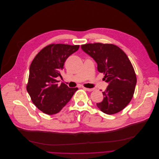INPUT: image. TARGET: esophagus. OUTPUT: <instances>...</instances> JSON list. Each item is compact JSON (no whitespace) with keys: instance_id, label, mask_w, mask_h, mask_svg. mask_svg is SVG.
Wrapping results in <instances>:
<instances>
[{"instance_id":"34e87169","label":"esophagus","mask_w":159,"mask_h":159,"mask_svg":"<svg viewBox=\"0 0 159 159\" xmlns=\"http://www.w3.org/2000/svg\"><path fill=\"white\" fill-rule=\"evenodd\" d=\"M83 88L88 91H93L94 89V88H85V87H83Z\"/></svg>"}]
</instances>
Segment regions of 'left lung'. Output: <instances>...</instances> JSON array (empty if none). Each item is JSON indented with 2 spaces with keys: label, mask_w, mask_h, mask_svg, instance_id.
I'll return each mask as SVG.
<instances>
[{
  "label": "left lung",
  "mask_w": 159,
  "mask_h": 159,
  "mask_svg": "<svg viewBox=\"0 0 159 159\" xmlns=\"http://www.w3.org/2000/svg\"><path fill=\"white\" fill-rule=\"evenodd\" d=\"M82 50L97 63L100 73L105 75L103 80L108 83L103 91V100L97 103L105 113H116L131 101L137 83L136 75L128 56L118 46L110 44H86Z\"/></svg>",
  "instance_id": "left-lung-1"
}]
</instances>
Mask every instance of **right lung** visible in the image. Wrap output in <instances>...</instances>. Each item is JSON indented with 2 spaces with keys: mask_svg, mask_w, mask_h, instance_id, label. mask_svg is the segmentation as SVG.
I'll use <instances>...</instances> for the list:
<instances>
[{
  "mask_svg": "<svg viewBox=\"0 0 159 159\" xmlns=\"http://www.w3.org/2000/svg\"><path fill=\"white\" fill-rule=\"evenodd\" d=\"M79 45L50 44L34 57L29 68L27 91L36 107L48 115L59 112L71 100L78 88L57 84L67 58L77 51Z\"/></svg>",
  "mask_w": 159,
  "mask_h": 159,
  "instance_id": "1",
  "label": "right lung"
}]
</instances>
